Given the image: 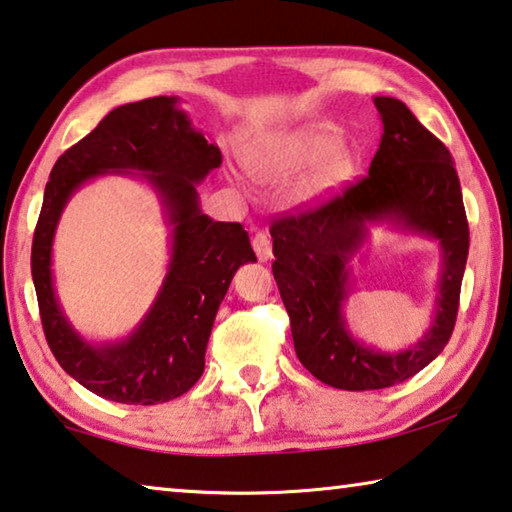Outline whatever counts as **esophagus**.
<instances>
[{
  "mask_svg": "<svg viewBox=\"0 0 512 512\" xmlns=\"http://www.w3.org/2000/svg\"><path fill=\"white\" fill-rule=\"evenodd\" d=\"M253 248L259 262H269L273 257V248H271V239L266 237L264 232H255L253 234Z\"/></svg>",
  "mask_w": 512,
  "mask_h": 512,
  "instance_id": "1",
  "label": "esophagus"
}]
</instances>
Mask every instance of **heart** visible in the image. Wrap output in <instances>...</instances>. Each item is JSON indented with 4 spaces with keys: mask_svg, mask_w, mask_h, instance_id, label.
Returning a JSON list of instances; mask_svg holds the SVG:
<instances>
[{
    "mask_svg": "<svg viewBox=\"0 0 512 512\" xmlns=\"http://www.w3.org/2000/svg\"><path fill=\"white\" fill-rule=\"evenodd\" d=\"M250 175L264 186H289L291 205L305 207L330 196L353 168V154L335 127L310 123L250 145Z\"/></svg>",
    "mask_w": 512,
    "mask_h": 512,
    "instance_id": "heart-1",
    "label": "heart"
}]
</instances>
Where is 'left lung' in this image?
<instances>
[{"label": "left lung", "mask_w": 512, "mask_h": 512, "mask_svg": "<svg viewBox=\"0 0 512 512\" xmlns=\"http://www.w3.org/2000/svg\"><path fill=\"white\" fill-rule=\"evenodd\" d=\"M383 136L369 177L314 212L275 221L273 275L291 321L303 367L321 383L348 392L403 383L428 367L456 326L469 227L451 152L396 97H373ZM373 226L433 240L441 273L432 326L399 352L364 345L352 335L343 303L354 281L352 259ZM360 262V259H358Z\"/></svg>", "instance_id": "8db88e82"}]
</instances>
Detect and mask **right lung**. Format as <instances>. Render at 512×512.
I'll return each mask as SVG.
<instances>
[{"label":"right lung","mask_w":512,"mask_h":512,"mask_svg":"<svg viewBox=\"0 0 512 512\" xmlns=\"http://www.w3.org/2000/svg\"><path fill=\"white\" fill-rule=\"evenodd\" d=\"M221 166V150L193 127L180 97L123 104L56 161L45 186L31 275L40 319L56 362L79 385L107 401L154 405L177 399L205 371L218 307L239 266L257 262L239 223L200 209L198 184ZM104 174L148 183L169 227V266L149 312L120 340L93 343L71 326L53 287L55 227L81 185Z\"/></svg>","instance_id":"add662e5"}]
</instances>
